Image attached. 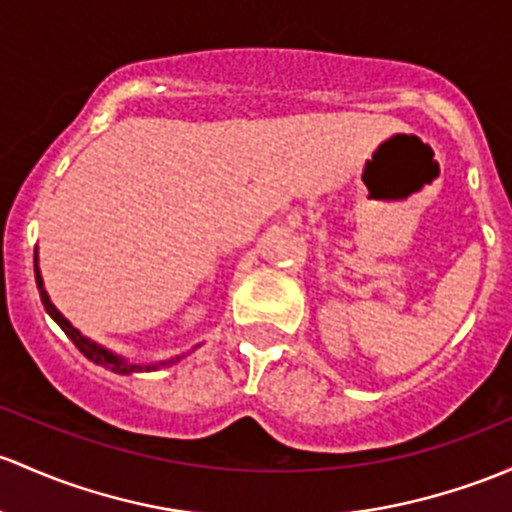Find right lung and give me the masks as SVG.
I'll list each match as a JSON object with an SVG mask.
<instances>
[{
    "mask_svg": "<svg viewBox=\"0 0 512 512\" xmlns=\"http://www.w3.org/2000/svg\"><path fill=\"white\" fill-rule=\"evenodd\" d=\"M34 262H36V265H34V270H36V287H39L43 309H46V314L51 316V319L56 321L58 326L63 328V333H66V336L71 338V341L75 343V348H78V351L83 353L85 358L93 360L95 365L112 370V373H117V375H132V373H149V370H159V368H171V365H176L181 358H186V355H188V353L171 355V358L157 360V363H134V360L125 358V355H120V353L110 351V348L100 346V343L90 341L88 336H83V333H80L78 328H75L71 321H68L66 316H63L61 311H58L56 306H53V301H51V297H48L46 287H43V277H41V270H39V255H34Z\"/></svg>",
    "mask_w": 512,
    "mask_h": 512,
    "instance_id": "1",
    "label": "right lung"
}]
</instances>
